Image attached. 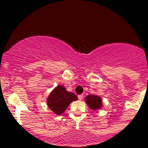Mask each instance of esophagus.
Wrapping results in <instances>:
<instances>
[{
	"label": "esophagus",
	"mask_w": 148,
	"mask_h": 148,
	"mask_svg": "<svg viewBox=\"0 0 148 148\" xmlns=\"http://www.w3.org/2000/svg\"><path fill=\"white\" fill-rule=\"evenodd\" d=\"M78 99H79V100H82V99H83V95H79Z\"/></svg>",
	"instance_id": "1"
}]
</instances>
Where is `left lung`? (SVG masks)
I'll return each instance as SVG.
<instances>
[{
	"mask_svg": "<svg viewBox=\"0 0 148 148\" xmlns=\"http://www.w3.org/2000/svg\"><path fill=\"white\" fill-rule=\"evenodd\" d=\"M85 102L91 110H99L102 106L101 99L96 95H89L85 97Z\"/></svg>",
	"mask_w": 148,
	"mask_h": 148,
	"instance_id": "left-lung-1",
	"label": "left lung"
}]
</instances>
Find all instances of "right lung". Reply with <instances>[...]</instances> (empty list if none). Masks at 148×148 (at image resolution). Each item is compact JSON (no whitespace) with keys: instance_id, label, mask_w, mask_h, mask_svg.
Segmentation results:
<instances>
[{"instance_id":"right-lung-1","label":"right lung","mask_w":148,"mask_h":148,"mask_svg":"<svg viewBox=\"0 0 148 148\" xmlns=\"http://www.w3.org/2000/svg\"><path fill=\"white\" fill-rule=\"evenodd\" d=\"M76 100H77V96L74 93L68 92L63 85H58L49 94L47 105L55 114H61L70 103Z\"/></svg>"}]
</instances>
